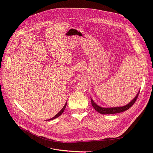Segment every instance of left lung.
I'll list each match as a JSON object with an SVG mask.
<instances>
[{"label":"left lung","instance_id":"1","mask_svg":"<svg viewBox=\"0 0 153 153\" xmlns=\"http://www.w3.org/2000/svg\"><path fill=\"white\" fill-rule=\"evenodd\" d=\"M140 91L138 92V93L137 94H136V97L129 103H128L127 105H126L125 106H123V107H110V108L101 107L99 106L98 105H97V104H96L94 102V100L92 99H91V103H92V105L94 108V109L96 111H97L99 113H100L101 114H105V115H106V114H114L120 113V112L125 111V110H127L128 109H129L133 105V104L134 103V102H136V99H137L138 97Z\"/></svg>","mask_w":153,"mask_h":153}]
</instances>
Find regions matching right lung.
<instances>
[{"instance_id":"1","label":"right lung","mask_w":153,"mask_h":153,"mask_svg":"<svg viewBox=\"0 0 153 153\" xmlns=\"http://www.w3.org/2000/svg\"><path fill=\"white\" fill-rule=\"evenodd\" d=\"M66 105H67V102L65 103V105H64V106L63 107V108L58 112V113L56 114L54 117H53V118H51V119H49V120H54V119H55V118H58V117H59L60 115H61V114L63 113V111H64V109L66 108Z\"/></svg>"}]
</instances>
